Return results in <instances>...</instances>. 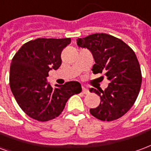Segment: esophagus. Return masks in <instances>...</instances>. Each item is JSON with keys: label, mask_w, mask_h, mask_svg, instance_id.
I'll use <instances>...</instances> for the list:
<instances>
[{"label": "esophagus", "mask_w": 151, "mask_h": 151, "mask_svg": "<svg viewBox=\"0 0 151 151\" xmlns=\"http://www.w3.org/2000/svg\"><path fill=\"white\" fill-rule=\"evenodd\" d=\"M82 92H83V94L88 95V94H89V91H88L87 88H85L84 87H83V88H82Z\"/></svg>", "instance_id": "34e87169"}]
</instances>
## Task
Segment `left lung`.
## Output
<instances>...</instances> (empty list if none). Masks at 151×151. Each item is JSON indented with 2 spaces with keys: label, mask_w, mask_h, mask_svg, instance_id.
I'll list each match as a JSON object with an SVG mask.
<instances>
[{
  "label": "left lung",
  "mask_w": 151,
  "mask_h": 151,
  "mask_svg": "<svg viewBox=\"0 0 151 151\" xmlns=\"http://www.w3.org/2000/svg\"><path fill=\"white\" fill-rule=\"evenodd\" d=\"M77 45L92 54L96 62L93 73L104 72L111 82L104 91L91 88V92L99 96L100 104L90 113L102 121L119 119L133 106L141 88V69L135 53L123 40L106 33L78 38Z\"/></svg>",
  "instance_id": "left-lung-1"
}]
</instances>
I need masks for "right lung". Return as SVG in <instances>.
<instances>
[{"instance_id":"right-lung-1","label":"right lung","mask_w":151,"mask_h":151,"mask_svg":"<svg viewBox=\"0 0 151 151\" xmlns=\"http://www.w3.org/2000/svg\"><path fill=\"white\" fill-rule=\"evenodd\" d=\"M70 38L38 39L18 50L10 65L9 85L18 105L33 119L46 122L58 117L71 96L81 92V84L70 81L52 88L48 71L60 67L61 52Z\"/></svg>"}]
</instances>
